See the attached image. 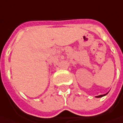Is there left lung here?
I'll return each instance as SVG.
<instances>
[{
  "instance_id": "left-lung-1",
  "label": "left lung",
  "mask_w": 123,
  "mask_h": 123,
  "mask_svg": "<svg viewBox=\"0 0 123 123\" xmlns=\"http://www.w3.org/2000/svg\"><path fill=\"white\" fill-rule=\"evenodd\" d=\"M107 93H105V94H103V95H100V96H96V98H101V97H103L104 96H106Z\"/></svg>"
}]
</instances>
